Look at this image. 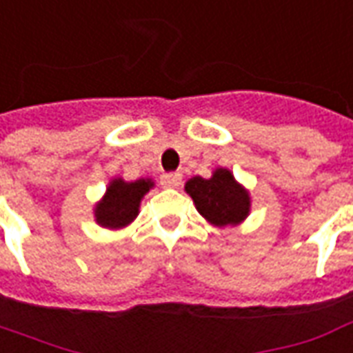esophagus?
I'll return each mask as SVG.
<instances>
[{"instance_id":"esophagus-1","label":"esophagus","mask_w":353,"mask_h":353,"mask_svg":"<svg viewBox=\"0 0 353 353\" xmlns=\"http://www.w3.org/2000/svg\"><path fill=\"white\" fill-rule=\"evenodd\" d=\"M181 174L179 172H170V174H164L161 177V181H163L164 187H177V185L181 183Z\"/></svg>"}]
</instances>
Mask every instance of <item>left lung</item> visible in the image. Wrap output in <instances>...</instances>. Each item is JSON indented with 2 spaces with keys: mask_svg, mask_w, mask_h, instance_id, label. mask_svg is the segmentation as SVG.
<instances>
[{
  "mask_svg": "<svg viewBox=\"0 0 353 353\" xmlns=\"http://www.w3.org/2000/svg\"><path fill=\"white\" fill-rule=\"evenodd\" d=\"M185 190L192 196L196 210L215 226L237 224L249 215V194L236 183L228 170L219 168L210 179L192 177Z\"/></svg>",
  "mask_w": 353,
  "mask_h": 353,
  "instance_id": "1",
  "label": "left lung"
}]
</instances>
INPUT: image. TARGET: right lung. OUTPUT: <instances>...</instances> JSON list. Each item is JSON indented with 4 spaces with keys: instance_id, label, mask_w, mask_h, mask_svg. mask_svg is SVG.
Listing matches in <instances>:
<instances>
[{
    "instance_id": "1",
    "label": "right lung",
    "mask_w": 353,
    "mask_h": 353,
    "mask_svg": "<svg viewBox=\"0 0 353 353\" xmlns=\"http://www.w3.org/2000/svg\"><path fill=\"white\" fill-rule=\"evenodd\" d=\"M150 187H153L151 179H138L130 183L123 179H114L103 202L97 205V223L106 228H121L129 224L138 215L140 200Z\"/></svg>"
}]
</instances>
